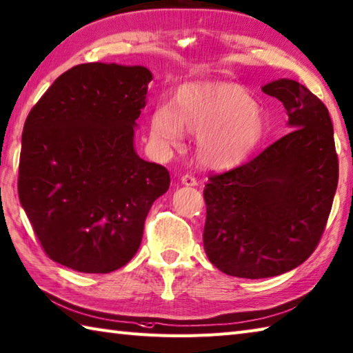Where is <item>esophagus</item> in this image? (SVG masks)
Returning <instances> with one entry per match:
<instances>
[{
    "label": "esophagus",
    "instance_id": "obj_1",
    "mask_svg": "<svg viewBox=\"0 0 353 353\" xmlns=\"http://www.w3.org/2000/svg\"><path fill=\"white\" fill-rule=\"evenodd\" d=\"M181 181H182V183L186 185V186H196V185H197V179H196L194 176H191V174L182 176Z\"/></svg>",
    "mask_w": 353,
    "mask_h": 353
}]
</instances>
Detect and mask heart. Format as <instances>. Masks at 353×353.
Returning a JSON list of instances; mask_svg holds the SVG:
<instances>
[{"mask_svg": "<svg viewBox=\"0 0 353 353\" xmlns=\"http://www.w3.org/2000/svg\"><path fill=\"white\" fill-rule=\"evenodd\" d=\"M183 128L197 137L199 162L228 170L245 162L265 130L263 112L245 88L226 82L190 84L176 94V108L161 105L151 117V137L162 148L176 147Z\"/></svg>", "mask_w": 353, "mask_h": 353, "instance_id": "b5f03b06", "label": "heart"}]
</instances>
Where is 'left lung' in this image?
I'll return each instance as SVG.
<instances>
[{"mask_svg":"<svg viewBox=\"0 0 353 353\" xmlns=\"http://www.w3.org/2000/svg\"><path fill=\"white\" fill-rule=\"evenodd\" d=\"M291 131L248 163L205 185L203 246L239 279H266L301 265L326 228L338 185L334 127L324 103L292 79L266 84Z\"/></svg>","mask_w":353,"mask_h":353,"instance_id":"left-lung-1","label":"left lung"}]
</instances>
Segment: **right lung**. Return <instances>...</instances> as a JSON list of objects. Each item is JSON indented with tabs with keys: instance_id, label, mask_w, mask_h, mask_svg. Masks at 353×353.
Segmentation results:
<instances>
[{
	"instance_id": "right-lung-1",
	"label": "right lung",
	"mask_w": 353,
	"mask_h": 353,
	"mask_svg": "<svg viewBox=\"0 0 353 353\" xmlns=\"http://www.w3.org/2000/svg\"><path fill=\"white\" fill-rule=\"evenodd\" d=\"M151 79L142 65H74L27 116L18 196L57 263L107 274L139 250L151 205L170 188L168 170L133 142Z\"/></svg>"
}]
</instances>
